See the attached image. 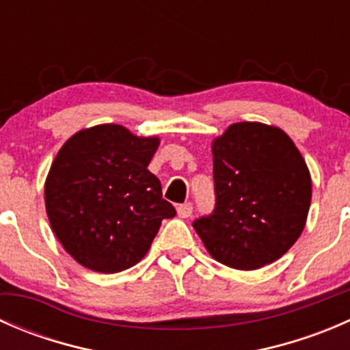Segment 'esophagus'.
<instances>
[{"instance_id":"esophagus-1","label":"esophagus","mask_w":350,"mask_h":350,"mask_svg":"<svg viewBox=\"0 0 350 350\" xmlns=\"http://www.w3.org/2000/svg\"><path fill=\"white\" fill-rule=\"evenodd\" d=\"M191 213H193V204L191 203H183V204H179V206H178V215L181 218L191 217Z\"/></svg>"}]
</instances>
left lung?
<instances>
[{
    "mask_svg": "<svg viewBox=\"0 0 350 350\" xmlns=\"http://www.w3.org/2000/svg\"><path fill=\"white\" fill-rule=\"evenodd\" d=\"M215 208L195 220L213 259L242 271L284 256L305 228L312 178L278 126L234 123L211 144Z\"/></svg>",
    "mask_w": 350,
    "mask_h": 350,
    "instance_id": "obj_1",
    "label": "left lung"
}]
</instances>
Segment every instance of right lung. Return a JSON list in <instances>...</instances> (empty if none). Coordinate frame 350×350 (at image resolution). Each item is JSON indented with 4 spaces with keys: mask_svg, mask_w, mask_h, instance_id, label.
Listing matches in <instances>:
<instances>
[{
    "mask_svg": "<svg viewBox=\"0 0 350 350\" xmlns=\"http://www.w3.org/2000/svg\"><path fill=\"white\" fill-rule=\"evenodd\" d=\"M157 137H137L115 123L74 133L45 181L52 232L81 266L120 273L147 254L161 221L176 215L147 169Z\"/></svg>",
    "mask_w": 350,
    "mask_h": 350,
    "instance_id": "add662e5",
    "label": "right lung"
}]
</instances>
